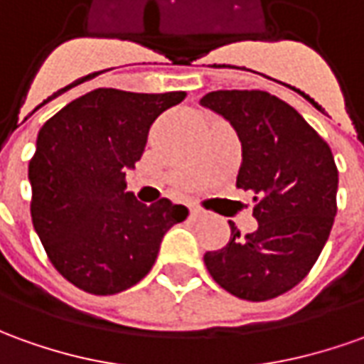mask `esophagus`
Returning a JSON list of instances; mask_svg holds the SVG:
<instances>
[{
    "mask_svg": "<svg viewBox=\"0 0 364 364\" xmlns=\"http://www.w3.org/2000/svg\"><path fill=\"white\" fill-rule=\"evenodd\" d=\"M202 214H204V212H202V210H200V208H198V206H190V215H192L194 220H198V218H202Z\"/></svg>",
    "mask_w": 364,
    "mask_h": 364,
    "instance_id": "1",
    "label": "esophagus"
}]
</instances>
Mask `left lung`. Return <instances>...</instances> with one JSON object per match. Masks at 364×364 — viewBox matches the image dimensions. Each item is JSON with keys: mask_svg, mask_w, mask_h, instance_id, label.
<instances>
[{"mask_svg": "<svg viewBox=\"0 0 364 364\" xmlns=\"http://www.w3.org/2000/svg\"><path fill=\"white\" fill-rule=\"evenodd\" d=\"M200 105L222 114L242 142L235 186L255 192L257 230L206 252L214 282L240 299L289 291L317 262L337 214L339 172L329 144L297 110L265 91H214Z\"/></svg>", "mask_w": 364, "mask_h": 364, "instance_id": "8db88e82", "label": "left lung"}]
</instances>
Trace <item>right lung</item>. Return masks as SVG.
Wrapping results in <instances>:
<instances>
[{
	"label": "right lung",
	"mask_w": 364,
	"mask_h": 364,
	"mask_svg": "<svg viewBox=\"0 0 364 364\" xmlns=\"http://www.w3.org/2000/svg\"><path fill=\"white\" fill-rule=\"evenodd\" d=\"M186 92L95 89L45 122L29 160L31 220L55 269L92 295L129 289L152 269L162 237L188 210L127 192L150 124Z\"/></svg>",
	"instance_id": "right-lung-1"
}]
</instances>
